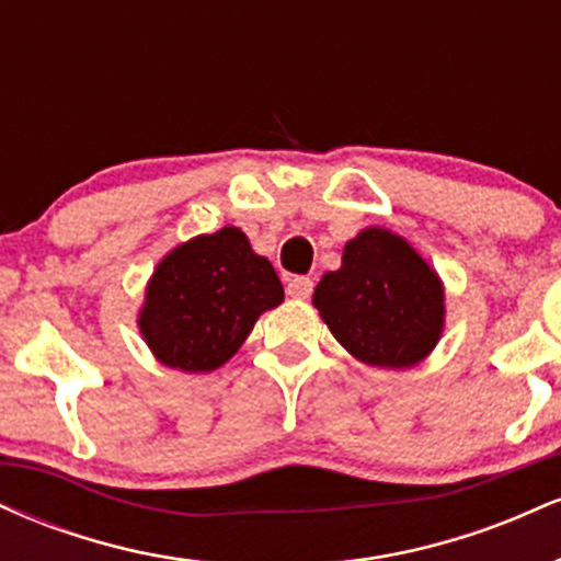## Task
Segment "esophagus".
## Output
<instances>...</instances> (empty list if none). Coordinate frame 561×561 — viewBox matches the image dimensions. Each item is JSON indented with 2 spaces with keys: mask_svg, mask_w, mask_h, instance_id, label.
<instances>
[{
  "mask_svg": "<svg viewBox=\"0 0 561 561\" xmlns=\"http://www.w3.org/2000/svg\"><path fill=\"white\" fill-rule=\"evenodd\" d=\"M287 293L293 295V298H311L313 279L311 276H293V279L287 282Z\"/></svg>",
  "mask_w": 561,
  "mask_h": 561,
  "instance_id": "1",
  "label": "esophagus"
}]
</instances>
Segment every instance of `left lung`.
Here are the masks:
<instances>
[{
    "label": "left lung",
    "mask_w": 561,
    "mask_h": 561,
    "mask_svg": "<svg viewBox=\"0 0 561 561\" xmlns=\"http://www.w3.org/2000/svg\"><path fill=\"white\" fill-rule=\"evenodd\" d=\"M337 343L371 366H414L443 330V285L409 242L364 229L313 293Z\"/></svg>",
    "instance_id": "obj_1"
}]
</instances>
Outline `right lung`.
I'll use <instances>...</instances> for the list:
<instances>
[{
    "mask_svg": "<svg viewBox=\"0 0 561 561\" xmlns=\"http://www.w3.org/2000/svg\"><path fill=\"white\" fill-rule=\"evenodd\" d=\"M285 298L279 276L240 229L179 244L158 263L139 327L171 369L210 371L237 353L259 317Z\"/></svg>",
    "mask_w": 561,
    "mask_h": 561,
    "instance_id": "add662e5",
    "label": "right lung"
}]
</instances>
